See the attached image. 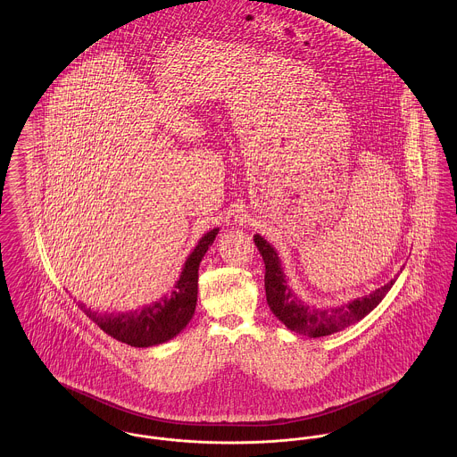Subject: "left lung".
I'll use <instances>...</instances> for the list:
<instances>
[{"label":"left lung","instance_id":"1","mask_svg":"<svg viewBox=\"0 0 457 457\" xmlns=\"http://www.w3.org/2000/svg\"><path fill=\"white\" fill-rule=\"evenodd\" d=\"M253 244L259 248L266 275H264V287H266V301L270 310L277 316L283 325L297 334L308 337H323L334 332H339L352 325L354 321L369 315L393 287L395 278L387 281L385 287L376 288L372 294L358 297L341 306L334 308H316L304 303L295 295V292L287 285V278L281 268L278 253L273 246L270 245L261 235L253 237Z\"/></svg>","mask_w":457,"mask_h":457}]
</instances>
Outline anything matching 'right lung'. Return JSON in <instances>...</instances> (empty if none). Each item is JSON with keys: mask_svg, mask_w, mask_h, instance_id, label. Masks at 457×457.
I'll return each instance as SVG.
<instances>
[{"mask_svg": "<svg viewBox=\"0 0 457 457\" xmlns=\"http://www.w3.org/2000/svg\"><path fill=\"white\" fill-rule=\"evenodd\" d=\"M217 233L219 228L211 229L205 237H202L198 245L187 255L174 290L153 304L127 313H99L92 312L81 303L78 306L107 336L134 348L156 346L176 337L195 315L198 295V268Z\"/></svg>", "mask_w": 457, "mask_h": 457, "instance_id": "1", "label": "right lung"}]
</instances>
